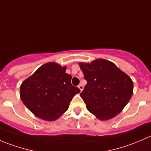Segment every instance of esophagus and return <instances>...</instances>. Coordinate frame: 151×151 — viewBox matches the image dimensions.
Masks as SVG:
<instances>
[{
	"instance_id": "obj_1",
	"label": "esophagus",
	"mask_w": 151,
	"mask_h": 151,
	"mask_svg": "<svg viewBox=\"0 0 151 151\" xmlns=\"http://www.w3.org/2000/svg\"><path fill=\"white\" fill-rule=\"evenodd\" d=\"M78 88H80V91H83V85H82V84H80V85H79Z\"/></svg>"
}]
</instances>
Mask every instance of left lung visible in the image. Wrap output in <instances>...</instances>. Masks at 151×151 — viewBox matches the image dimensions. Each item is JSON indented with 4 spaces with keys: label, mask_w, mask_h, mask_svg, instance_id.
<instances>
[{
    "label": "left lung",
    "mask_w": 151,
    "mask_h": 151,
    "mask_svg": "<svg viewBox=\"0 0 151 151\" xmlns=\"http://www.w3.org/2000/svg\"><path fill=\"white\" fill-rule=\"evenodd\" d=\"M87 81L80 96L89 112L106 121L119 114L133 94V82L113 63L97 59L80 63Z\"/></svg>",
    "instance_id": "left-lung-1"
}]
</instances>
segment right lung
<instances>
[{
    "label": "right lung",
    "mask_w": 151,
    "mask_h": 151,
    "mask_svg": "<svg viewBox=\"0 0 151 151\" xmlns=\"http://www.w3.org/2000/svg\"><path fill=\"white\" fill-rule=\"evenodd\" d=\"M66 69L58 63H46L22 83L21 99L36 117L48 121L58 119L80 92L71 85V76Z\"/></svg>",
    "instance_id": "1"
}]
</instances>
